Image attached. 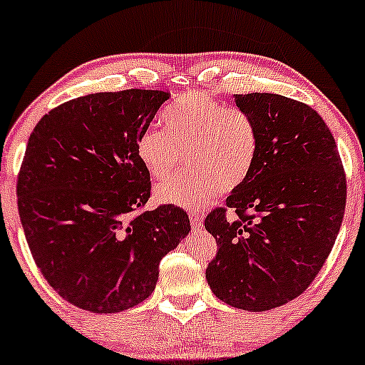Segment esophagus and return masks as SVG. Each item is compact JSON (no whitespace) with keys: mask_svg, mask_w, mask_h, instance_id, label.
I'll return each mask as SVG.
<instances>
[{"mask_svg":"<svg viewBox=\"0 0 365 365\" xmlns=\"http://www.w3.org/2000/svg\"><path fill=\"white\" fill-rule=\"evenodd\" d=\"M188 216H190L192 230H199V227H202V214L199 212V210L190 209L188 210Z\"/></svg>","mask_w":365,"mask_h":365,"instance_id":"obj_1","label":"esophagus"}]
</instances>
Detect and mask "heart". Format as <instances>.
Listing matches in <instances>:
<instances>
[{
  "instance_id": "heart-1",
  "label": "heart",
  "mask_w": 365,
  "mask_h": 365,
  "mask_svg": "<svg viewBox=\"0 0 365 365\" xmlns=\"http://www.w3.org/2000/svg\"><path fill=\"white\" fill-rule=\"evenodd\" d=\"M165 127L139 134L135 155L156 180L171 177L187 151L188 173L156 187V200L200 207L216 195L236 190L252 171L258 155L257 124L247 112L204 91H188L165 112Z\"/></svg>"
}]
</instances>
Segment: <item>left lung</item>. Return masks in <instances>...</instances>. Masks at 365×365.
<instances>
[{"label":"left lung","instance_id":"1","mask_svg":"<svg viewBox=\"0 0 365 365\" xmlns=\"http://www.w3.org/2000/svg\"><path fill=\"white\" fill-rule=\"evenodd\" d=\"M235 102L260 144L248 178L205 217L217 243L205 279L226 304L267 311L301 296L322 270L344 219L346 178L331 130L309 105L274 93Z\"/></svg>","mask_w":365,"mask_h":365}]
</instances>
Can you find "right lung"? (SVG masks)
I'll use <instances>...</instances> for the list:
<instances>
[{"label": "right lung", "mask_w": 365, "mask_h": 365, "mask_svg": "<svg viewBox=\"0 0 365 365\" xmlns=\"http://www.w3.org/2000/svg\"><path fill=\"white\" fill-rule=\"evenodd\" d=\"M168 98L134 88L80 96L30 134L16 182L20 221L43 279L76 308L107 314L143 302L161 258L190 231L173 204L144 210L151 177L135 143Z\"/></svg>", "instance_id": "right-lung-1"}]
</instances>
